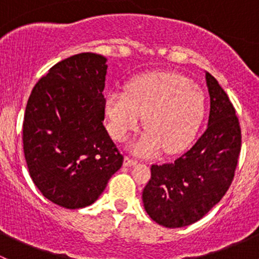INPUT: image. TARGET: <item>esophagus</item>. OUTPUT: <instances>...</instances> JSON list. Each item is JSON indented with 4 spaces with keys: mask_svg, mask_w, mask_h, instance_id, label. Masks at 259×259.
Here are the masks:
<instances>
[{
    "mask_svg": "<svg viewBox=\"0 0 259 259\" xmlns=\"http://www.w3.org/2000/svg\"><path fill=\"white\" fill-rule=\"evenodd\" d=\"M138 163V160L137 159H133V158H129V156H125V159H124V165H126V166H133V165H135V164Z\"/></svg>",
    "mask_w": 259,
    "mask_h": 259,
    "instance_id": "obj_1",
    "label": "esophagus"
}]
</instances>
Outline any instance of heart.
<instances>
[{
    "label": "heart",
    "instance_id": "b5f03b06",
    "mask_svg": "<svg viewBox=\"0 0 259 259\" xmlns=\"http://www.w3.org/2000/svg\"><path fill=\"white\" fill-rule=\"evenodd\" d=\"M105 113L114 139L122 142L138 129L143 116L146 129L133 145L134 151L151 155L184 150L194 139L205 113L203 91L176 72H150L127 85L126 93L106 94Z\"/></svg>",
    "mask_w": 259,
    "mask_h": 259
}]
</instances>
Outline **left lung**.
Wrapping results in <instances>:
<instances>
[{"mask_svg":"<svg viewBox=\"0 0 259 259\" xmlns=\"http://www.w3.org/2000/svg\"><path fill=\"white\" fill-rule=\"evenodd\" d=\"M210 111L208 126L194 145L171 163L151 165L143 190L146 213L166 228H180L205 215L231 187L242 134L226 91L205 72Z\"/></svg>","mask_w":259,"mask_h":259,"instance_id":"1","label":"left lung"}]
</instances>
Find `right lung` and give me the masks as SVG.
Instances as JSON below:
<instances>
[{
    "label": "right lung",
    "instance_id": "add662e5",
    "mask_svg": "<svg viewBox=\"0 0 259 259\" xmlns=\"http://www.w3.org/2000/svg\"><path fill=\"white\" fill-rule=\"evenodd\" d=\"M106 57L82 52L57 62L31 91L22 140L42 195L67 209L93 204L124 156L104 126Z\"/></svg>",
    "mask_w": 259,
    "mask_h": 259
}]
</instances>
